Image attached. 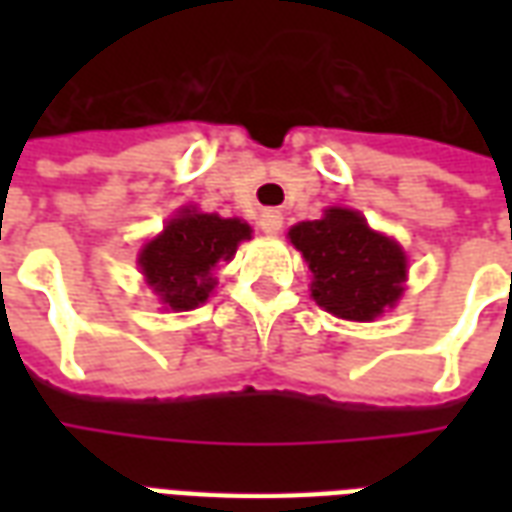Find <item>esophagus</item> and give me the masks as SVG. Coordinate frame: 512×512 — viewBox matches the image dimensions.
Masks as SVG:
<instances>
[{
  "mask_svg": "<svg viewBox=\"0 0 512 512\" xmlns=\"http://www.w3.org/2000/svg\"><path fill=\"white\" fill-rule=\"evenodd\" d=\"M279 227H282V213L279 211H266L260 216V230L263 233H277Z\"/></svg>",
  "mask_w": 512,
  "mask_h": 512,
  "instance_id": "34e87169",
  "label": "esophagus"
}]
</instances>
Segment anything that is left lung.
Here are the masks:
<instances>
[{
    "instance_id": "left-lung-1",
    "label": "left lung",
    "mask_w": 512,
    "mask_h": 512,
    "mask_svg": "<svg viewBox=\"0 0 512 512\" xmlns=\"http://www.w3.org/2000/svg\"><path fill=\"white\" fill-rule=\"evenodd\" d=\"M290 241L312 271V299L345 321H373L403 293L406 255L373 233L356 211L329 208L323 219L290 227Z\"/></svg>"
}]
</instances>
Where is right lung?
<instances>
[{"mask_svg": "<svg viewBox=\"0 0 512 512\" xmlns=\"http://www.w3.org/2000/svg\"><path fill=\"white\" fill-rule=\"evenodd\" d=\"M249 235L252 230L241 219L183 211L142 249L139 266L167 307L194 310L213 290V266L230 260Z\"/></svg>", "mask_w": 512, "mask_h": 512, "instance_id": "right-lung-1", "label": "right lung"}]
</instances>
